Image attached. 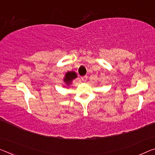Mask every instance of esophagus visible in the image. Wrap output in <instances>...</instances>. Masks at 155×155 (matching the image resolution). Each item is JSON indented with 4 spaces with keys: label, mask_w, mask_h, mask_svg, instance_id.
Here are the masks:
<instances>
[{
    "label": "esophagus",
    "mask_w": 155,
    "mask_h": 155,
    "mask_svg": "<svg viewBox=\"0 0 155 155\" xmlns=\"http://www.w3.org/2000/svg\"><path fill=\"white\" fill-rule=\"evenodd\" d=\"M81 80H82L83 82H86L87 80V76L85 75V76H83V77H81Z\"/></svg>",
    "instance_id": "34e87169"
}]
</instances>
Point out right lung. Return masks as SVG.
<instances>
[{
    "label": "right lung",
    "instance_id": "obj_1",
    "mask_svg": "<svg viewBox=\"0 0 155 155\" xmlns=\"http://www.w3.org/2000/svg\"><path fill=\"white\" fill-rule=\"evenodd\" d=\"M77 77L78 75L74 71H68L65 74V76H64V82L67 87H69L72 84V81L75 80Z\"/></svg>",
    "mask_w": 155,
    "mask_h": 155
}]
</instances>
